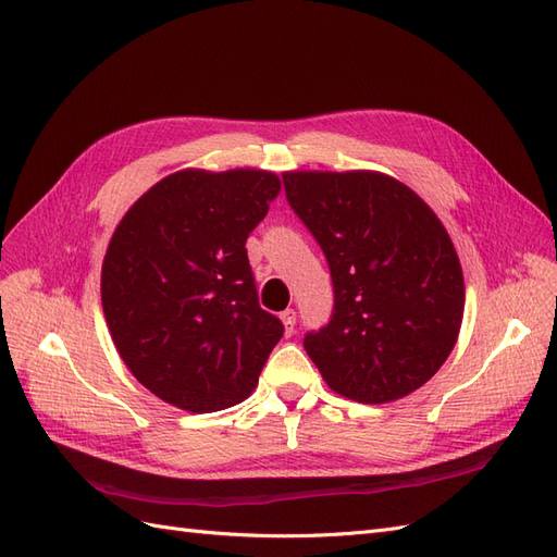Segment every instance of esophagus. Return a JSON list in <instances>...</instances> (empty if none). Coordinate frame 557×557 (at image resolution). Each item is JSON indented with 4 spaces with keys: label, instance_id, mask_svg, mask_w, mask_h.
Wrapping results in <instances>:
<instances>
[{
    "label": "esophagus",
    "instance_id": "34e87169",
    "mask_svg": "<svg viewBox=\"0 0 557 557\" xmlns=\"http://www.w3.org/2000/svg\"><path fill=\"white\" fill-rule=\"evenodd\" d=\"M281 323H283V327H285V334H293L295 332V323H297V313H295V309H285L283 313H281Z\"/></svg>",
    "mask_w": 557,
    "mask_h": 557
}]
</instances>
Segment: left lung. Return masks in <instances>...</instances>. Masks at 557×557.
<instances>
[{"mask_svg":"<svg viewBox=\"0 0 557 557\" xmlns=\"http://www.w3.org/2000/svg\"><path fill=\"white\" fill-rule=\"evenodd\" d=\"M285 197L323 248L330 323L305 336L336 395L385 404L425 385L465 313L458 252L436 213L381 172H285Z\"/></svg>","mask_w":557,"mask_h":557,"instance_id":"8db88e82","label":"left lung"}]
</instances>
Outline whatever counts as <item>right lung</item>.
Here are the masks:
<instances>
[{
	"label": "right lung",
	"mask_w": 557,
	"mask_h": 557,
	"mask_svg": "<svg viewBox=\"0 0 557 557\" xmlns=\"http://www.w3.org/2000/svg\"><path fill=\"white\" fill-rule=\"evenodd\" d=\"M281 193L264 170H183L117 223L102 264L115 350L141 385L183 411L211 413L258 385L281 320L258 305L246 239Z\"/></svg>",
	"instance_id": "1"
}]
</instances>
